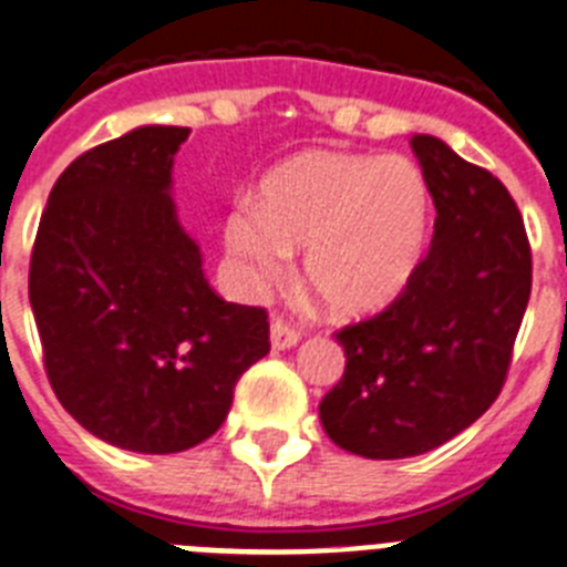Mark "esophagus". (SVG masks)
<instances>
[{"label":"esophagus","mask_w":567,"mask_h":567,"mask_svg":"<svg viewBox=\"0 0 567 567\" xmlns=\"http://www.w3.org/2000/svg\"><path fill=\"white\" fill-rule=\"evenodd\" d=\"M297 341H300V332H297L288 320H270V347H274V350H291V347H297Z\"/></svg>","instance_id":"obj_1"}]
</instances>
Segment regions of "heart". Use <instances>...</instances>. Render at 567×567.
<instances>
[{
  "mask_svg": "<svg viewBox=\"0 0 567 567\" xmlns=\"http://www.w3.org/2000/svg\"><path fill=\"white\" fill-rule=\"evenodd\" d=\"M432 196L400 155L309 150L258 185L223 220V244L252 291L276 285L306 249L302 276L338 320L385 311L409 288L430 244Z\"/></svg>",
  "mask_w": 567,
  "mask_h": 567,
  "instance_id": "1",
  "label": "heart"
}]
</instances>
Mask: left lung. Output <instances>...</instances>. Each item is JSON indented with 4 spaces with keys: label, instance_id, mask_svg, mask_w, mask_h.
<instances>
[{
    "label": "left lung",
    "instance_id": "1",
    "mask_svg": "<svg viewBox=\"0 0 567 567\" xmlns=\"http://www.w3.org/2000/svg\"><path fill=\"white\" fill-rule=\"evenodd\" d=\"M412 150L439 214L430 252L385 311L338 332L344 377L320 400L329 439L364 458L430 453L497 400L533 288L503 182L441 137L414 135Z\"/></svg>",
    "mask_w": 567,
    "mask_h": 567
}]
</instances>
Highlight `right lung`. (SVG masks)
Wrapping results in <instances>:
<instances>
[{
	"label": "right lung",
	"instance_id": "right-lung-1",
	"mask_svg": "<svg viewBox=\"0 0 567 567\" xmlns=\"http://www.w3.org/2000/svg\"><path fill=\"white\" fill-rule=\"evenodd\" d=\"M190 128L137 126L79 155L49 194L29 302L52 391L96 439L182 453L220 430L270 353L265 309L220 300L173 203Z\"/></svg>",
	"mask_w": 567,
	"mask_h": 567
}]
</instances>
